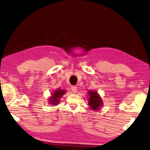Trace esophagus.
Here are the masks:
<instances>
[{
  "label": "esophagus",
  "instance_id": "esophagus-1",
  "mask_svg": "<svg viewBox=\"0 0 150 150\" xmlns=\"http://www.w3.org/2000/svg\"><path fill=\"white\" fill-rule=\"evenodd\" d=\"M71 89L72 90L73 93H76V91H77V87L75 86H71Z\"/></svg>",
  "mask_w": 150,
  "mask_h": 150
}]
</instances>
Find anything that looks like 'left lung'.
<instances>
[{
    "label": "left lung",
    "instance_id": "1",
    "mask_svg": "<svg viewBox=\"0 0 150 150\" xmlns=\"http://www.w3.org/2000/svg\"><path fill=\"white\" fill-rule=\"evenodd\" d=\"M89 94V105L90 108L93 110H98L100 108V106H102V101L101 98L97 92L95 91H89L88 92Z\"/></svg>",
    "mask_w": 150,
    "mask_h": 150
}]
</instances>
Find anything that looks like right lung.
<instances>
[{"label":"right lung","instance_id":"obj_1","mask_svg":"<svg viewBox=\"0 0 150 150\" xmlns=\"http://www.w3.org/2000/svg\"><path fill=\"white\" fill-rule=\"evenodd\" d=\"M66 93V91L62 90V89H59L55 91L52 95L51 98L49 99V102L51 103L53 105H57V103H59L60 98L63 96V95Z\"/></svg>","mask_w":150,"mask_h":150}]
</instances>
